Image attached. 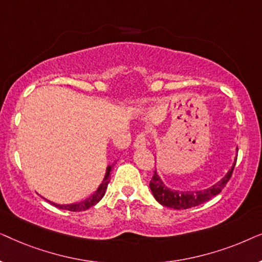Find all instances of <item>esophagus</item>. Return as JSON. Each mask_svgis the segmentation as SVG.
Returning <instances> with one entry per match:
<instances>
[{
    "mask_svg": "<svg viewBox=\"0 0 262 262\" xmlns=\"http://www.w3.org/2000/svg\"><path fill=\"white\" fill-rule=\"evenodd\" d=\"M146 145V139H145V136L143 134H139L137 137L135 139V143H134V148L136 149H142V148H145Z\"/></svg>",
    "mask_w": 262,
    "mask_h": 262,
    "instance_id": "esophagus-1",
    "label": "esophagus"
}]
</instances>
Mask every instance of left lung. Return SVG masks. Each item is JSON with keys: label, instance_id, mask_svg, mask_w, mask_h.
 Here are the masks:
<instances>
[{"label": "left lung", "instance_id": "8db88e82", "mask_svg": "<svg viewBox=\"0 0 262 262\" xmlns=\"http://www.w3.org/2000/svg\"><path fill=\"white\" fill-rule=\"evenodd\" d=\"M236 151H237V148H236ZM236 160H237V155H236L232 167L228 170V173L220 181H217L216 184L206 189H199V191H178V189H171L166 186L156 170L152 175V179L150 180V189H151L154 198L163 206L177 210H185L193 206H198L200 204L206 203L207 200L213 198L214 195L220 194L222 189L225 187V185L230 180L232 170H234L236 164Z\"/></svg>", "mask_w": 262, "mask_h": 262}]
</instances>
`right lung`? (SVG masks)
Returning <instances> with one entry per match:
<instances>
[{
    "instance_id": "add662e5",
    "label": "right lung",
    "mask_w": 262,
    "mask_h": 262,
    "mask_svg": "<svg viewBox=\"0 0 262 262\" xmlns=\"http://www.w3.org/2000/svg\"><path fill=\"white\" fill-rule=\"evenodd\" d=\"M112 167L113 164H111V166H107L106 168V173H105V178H103V180L100 186L98 187V189L93 193L92 195H89L87 199H84L83 202H80V203H76V204H68V205H59V204H56V203H52L48 200L52 204V205H55L56 207H58V209H63V210H68V211H74V212H76V211H85L88 210L89 207L94 206L95 204H98L100 200L102 199V196L105 195L106 193V189H107V186H108L111 179H110V173L111 170H112Z\"/></svg>"
}]
</instances>
